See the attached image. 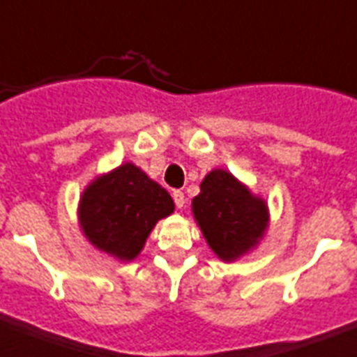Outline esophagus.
I'll return each mask as SVG.
<instances>
[{"instance_id": "obj_1", "label": "esophagus", "mask_w": 357, "mask_h": 357, "mask_svg": "<svg viewBox=\"0 0 357 357\" xmlns=\"http://www.w3.org/2000/svg\"><path fill=\"white\" fill-rule=\"evenodd\" d=\"M173 200H175L176 208H184L185 206V197L181 190L173 191Z\"/></svg>"}]
</instances>
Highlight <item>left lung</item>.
Returning <instances> with one entry per match:
<instances>
[{"instance_id":"left-lung-1","label":"left lung","mask_w":357,"mask_h":357,"mask_svg":"<svg viewBox=\"0 0 357 357\" xmlns=\"http://www.w3.org/2000/svg\"><path fill=\"white\" fill-rule=\"evenodd\" d=\"M191 213L211 252L225 263L252 253L270 226L266 199L222 167L202 178L200 193L191 200Z\"/></svg>"}]
</instances>
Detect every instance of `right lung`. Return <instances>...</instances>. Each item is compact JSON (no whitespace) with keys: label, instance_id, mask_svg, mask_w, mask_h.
<instances>
[{"label":"right lung","instance_id":"obj_1","mask_svg":"<svg viewBox=\"0 0 357 357\" xmlns=\"http://www.w3.org/2000/svg\"><path fill=\"white\" fill-rule=\"evenodd\" d=\"M175 211L172 195L132 162L96 175L78 200L84 237L120 263L140 255L153 228Z\"/></svg>","mask_w":357,"mask_h":357}]
</instances>
